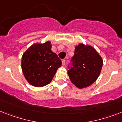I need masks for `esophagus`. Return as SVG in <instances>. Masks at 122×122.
<instances>
[{"mask_svg":"<svg viewBox=\"0 0 122 122\" xmlns=\"http://www.w3.org/2000/svg\"><path fill=\"white\" fill-rule=\"evenodd\" d=\"M62 65H64L65 64V60H62Z\"/></svg>","mask_w":122,"mask_h":122,"instance_id":"1","label":"esophagus"}]
</instances>
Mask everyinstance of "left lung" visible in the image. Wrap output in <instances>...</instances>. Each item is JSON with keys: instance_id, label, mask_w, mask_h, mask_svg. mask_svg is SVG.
I'll use <instances>...</instances> for the list:
<instances>
[{"instance_id": "obj_1", "label": "left lung", "mask_w": 122, "mask_h": 122, "mask_svg": "<svg viewBox=\"0 0 122 122\" xmlns=\"http://www.w3.org/2000/svg\"><path fill=\"white\" fill-rule=\"evenodd\" d=\"M102 65V57L93 47L80 44L75 47L74 55L67 66L68 75L75 86L84 88L96 81Z\"/></svg>"}]
</instances>
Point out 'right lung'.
I'll list each match as a JSON object with an SVG mask.
<instances>
[{"instance_id": "1", "label": "right lung", "mask_w": 122, "mask_h": 122, "mask_svg": "<svg viewBox=\"0 0 122 122\" xmlns=\"http://www.w3.org/2000/svg\"><path fill=\"white\" fill-rule=\"evenodd\" d=\"M50 42L36 44L27 49L22 58L24 75L32 85L41 87L52 81L58 68L62 65L61 60L51 50Z\"/></svg>"}]
</instances>
